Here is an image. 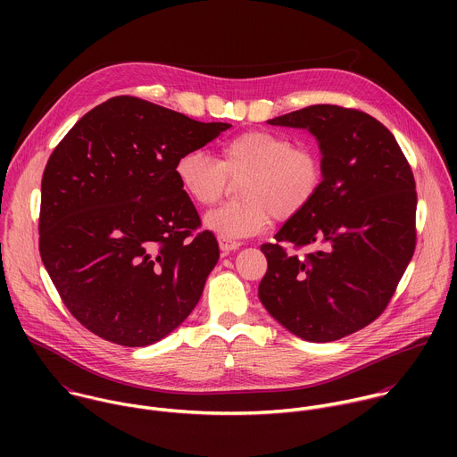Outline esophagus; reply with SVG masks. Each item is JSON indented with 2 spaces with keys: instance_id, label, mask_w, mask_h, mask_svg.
I'll list each match as a JSON object with an SVG mask.
<instances>
[{
  "instance_id": "esophagus-1",
  "label": "esophagus",
  "mask_w": 457,
  "mask_h": 457,
  "mask_svg": "<svg viewBox=\"0 0 457 457\" xmlns=\"http://www.w3.org/2000/svg\"><path fill=\"white\" fill-rule=\"evenodd\" d=\"M219 247L222 251V254H229L231 251H237L240 247V242H235V240H224V238H219Z\"/></svg>"
}]
</instances>
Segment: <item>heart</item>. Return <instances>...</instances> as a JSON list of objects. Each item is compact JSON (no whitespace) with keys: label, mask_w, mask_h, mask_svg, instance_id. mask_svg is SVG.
Returning <instances> with one entry per match:
<instances>
[{"label":"heart","mask_w":457,"mask_h":457,"mask_svg":"<svg viewBox=\"0 0 457 457\" xmlns=\"http://www.w3.org/2000/svg\"><path fill=\"white\" fill-rule=\"evenodd\" d=\"M173 173L186 197L197 206H213L229 179L242 180L238 204H224L204 217V228L224 240L264 233L273 219L300 217L323 186V159L307 145L271 129H251L222 145L219 159L204 150H187Z\"/></svg>","instance_id":"obj_1"}]
</instances>
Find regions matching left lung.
I'll use <instances>...</instances> for the list:
<instances>
[{"label":"left lung","mask_w":457,"mask_h":457,"mask_svg":"<svg viewBox=\"0 0 457 457\" xmlns=\"http://www.w3.org/2000/svg\"><path fill=\"white\" fill-rule=\"evenodd\" d=\"M318 141L323 186L300 217L264 244L258 298L295 337L335 342L374 321L416 247V182L395 136L365 112L312 104L268 120ZM317 244L305 259L283 245Z\"/></svg>","instance_id":"1"}]
</instances>
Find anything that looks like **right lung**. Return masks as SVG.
Segmentation results:
<instances>
[{
  "label": "right lung",
  "mask_w": 457,
  "mask_h": 457,
  "mask_svg": "<svg viewBox=\"0 0 457 457\" xmlns=\"http://www.w3.org/2000/svg\"><path fill=\"white\" fill-rule=\"evenodd\" d=\"M119 96L83 115L41 182L39 253L72 316L124 347L152 345L189 316L219 260L175 161L228 129Z\"/></svg>",
  "instance_id": "1"
}]
</instances>
